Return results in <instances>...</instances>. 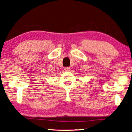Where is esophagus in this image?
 <instances>
[{
	"label": "esophagus",
	"instance_id": "obj_1",
	"mask_svg": "<svg viewBox=\"0 0 132 132\" xmlns=\"http://www.w3.org/2000/svg\"><path fill=\"white\" fill-rule=\"evenodd\" d=\"M64 69V70H65V71H69V70H70V68H65Z\"/></svg>",
	"mask_w": 132,
	"mask_h": 132
}]
</instances>
